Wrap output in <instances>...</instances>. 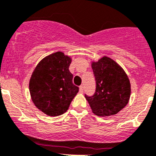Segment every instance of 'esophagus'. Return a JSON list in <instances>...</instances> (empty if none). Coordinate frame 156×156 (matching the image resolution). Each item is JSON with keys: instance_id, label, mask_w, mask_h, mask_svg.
Returning a JSON list of instances; mask_svg holds the SVG:
<instances>
[{"instance_id": "34e87169", "label": "esophagus", "mask_w": 156, "mask_h": 156, "mask_svg": "<svg viewBox=\"0 0 156 156\" xmlns=\"http://www.w3.org/2000/svg\"><path fill=\"white\" fill-rule=\"evenodd\" d=\"M79 92H80V93H82L83 92V87L82 86V85L79 87Z\"/></svg>"}]
</instances>
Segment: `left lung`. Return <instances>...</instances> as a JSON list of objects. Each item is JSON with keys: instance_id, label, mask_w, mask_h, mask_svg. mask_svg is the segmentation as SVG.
<instances>
[{"instance_id": "left-lung-1", "label": "left lung", "mask_w": 156, "mask_h": 156, "mask_svg": "<svg viewBox=\"0 0 156 156\" xmlns=\"http://www.w3.org/2000/svg\"><path fill=\"white\" fill-rule=\"evenodd\" d=\"M91 66L96 81V93L92 97L85 98L96 115H115L126 107L130 99L129 77L117 62L106 56L92 61Z\"/></svg>"}]
</instances>
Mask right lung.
<instances>
[{
	"label": "right lung",
	"instance_id": "right-lung-1",
	"mask_svg": "<svg viewBox=\"0 0 156 156\" xmlns=\"http://www.w3.org/2000/svg\"><path fill=\"white\" fill-rule=\"evenodd\" d=\"M72 57L63 51L45 57L34 69L29 81L32 101L49 117L64 114L79 88L73 84L69 67Z\"/></svg>",
	"mask_w": 156,
	"mask_h": 156
}]
</instances>
